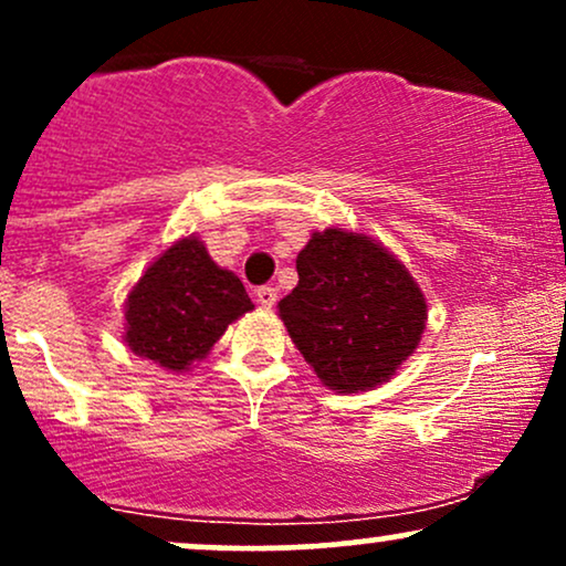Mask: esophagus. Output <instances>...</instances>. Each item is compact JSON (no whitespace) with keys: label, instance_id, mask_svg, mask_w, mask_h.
I'll return each instance as SVG.
<instances>
[{"label":"esophagus","instance_id":"34e87169","mask_svg":"<svg viewBox=\"0 0 566 566\" xmlns=\"http://www.w3.org/2000/svg\"><path fill=\"white\" fill-rule=\"evenodd\" d=\"M258 303L263 305V308H274L276 305V287H269V284H265V287H258Z\"/></svg>","mask_w":566,"mask_h":566}]
</instances>
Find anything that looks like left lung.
Wrapping results in <instances>:
<instances>
[{
    "instance_id": "obj_1",
    "label": "left lung",
    "mask_w": 566,
    "mask_h": 566,
    "mask_svg": "<svg viewBox=\"0 0 566 566\" xmlns=\"http://www.w3.org/2000/svg\"><path fill=\"white\" fill-rule=\"evenodd\" d=\"M279 316L316 378L337 394L380 386L418 348L426 297L386 247L327 229L297 255V287Z\"/></svg>"
}]
</instances>
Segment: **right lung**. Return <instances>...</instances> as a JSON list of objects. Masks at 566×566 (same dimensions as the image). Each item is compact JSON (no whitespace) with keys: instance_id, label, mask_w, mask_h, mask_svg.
I'll use <instances>...</instances> for the list:
<instances>
[{"instance_id":"add662e5","label":"right lung","mask_w":566,"mask_h":566,"mask_svg":"<svg viewBox=\"0 0 566 566\" xmlns=\"http://www.w3.org/2000/svg\"><path fill=\"white\" fill-rule=\"evenodd\" d=\"M252 308L244 284L188 237L161 252L127 295L125 340L133 354L180 373Z\"/></svg>"}]
</instances>
